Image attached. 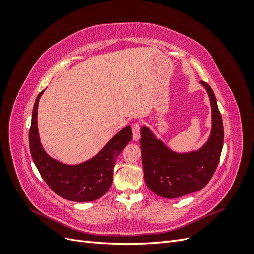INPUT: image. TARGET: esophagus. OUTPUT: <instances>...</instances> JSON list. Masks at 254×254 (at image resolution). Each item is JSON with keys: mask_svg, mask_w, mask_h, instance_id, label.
Wrapping results in <instances>:
<instances>
[{"mask_svg": "<svg viewBox=\"0 0 254 254\" xmlns=\"http://www.w3.org/2000/svg\"><path fill=\"white\" fill-rule=\"evenodd\" d=\"M132 134H133V140L139 141L141 137V130H140V124L139 123H135L132 125Z\"/></svg>", "mask_w": 254, "mask_h": 254, "instance_id": "obj_1", "label": "esophagus"}]
</instances>
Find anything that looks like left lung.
Returning a JSON list of instances; mask_svg holds the SVG:
<instances>
[{"mask_svg": "<svg viewBox=\"0 0 254 254\" xmlns=\"http://www.w3.org/2000/svg\"><path fill=\"white\" fill-rule=\"evenodd\" d=\"M212 109L209 139L197 150L178 152L158 139L147 126L141 129V150L146 186L163 198H178L203 189L214 175L224 145V126L216 97L204 81Z\"/></svg>", "mask_w": 254, "mask_h": 254, "instance_id": "obj_1", "label": "left lung"}]
</instances>
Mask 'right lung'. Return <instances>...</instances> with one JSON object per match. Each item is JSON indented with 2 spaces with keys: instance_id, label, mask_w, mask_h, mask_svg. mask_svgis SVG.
I'll return each mask as SVG.
<instances>
[{
  "instance_id": "add662e5",
  "label": "right lung",
  "mask_w": 254,
  "mask_h": 254,
  "mask_svg": "<svg viewBox=\"0 0 254 254\" xmlns=\"http://www.w3.org/2000/svg\"><path fill=\"white\" fill-rule=\"evenodd\" d=\"M43 92L37 96L29 129V148L36 167L43 180L55 193L76 202L101 198L109 190L118 156L132 140L131 127L126 126L112 136L94 157L79 164H65L48 155L38 131V105Z\"/></svg>"
}]
</instances>
